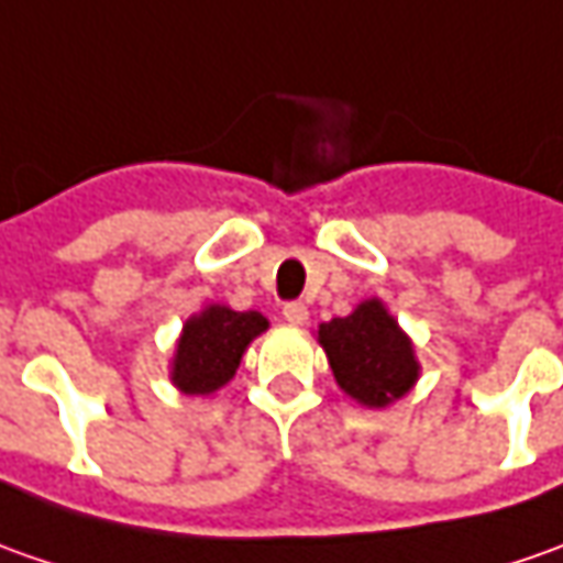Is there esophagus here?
<instances>
[{
  "label": "esophagus",
  "instance_id": "esophagus-1",
  "mask_svg": "<svg viewBox=\"0 0 563 563\" xmlns=\"http://www.w3.org/2000/svg\"><path fill=\"white\" fill-rule=\"evenodd\" d=\"M283 317H286V323H292V327H305V323H308V308H305L301 301H286V305H283Z\"/></svg>",
  "mask_w": 563,
  "mask_h": 563
}]
</instances>
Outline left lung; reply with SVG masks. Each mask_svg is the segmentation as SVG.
Segmentation results:
<instances>
[{"instance_id": "obj_1", "label": "left lung", "mask_w": 563, "mask_h": 563, "mask_svg": "<svg viewBox=\"0 0 563 563\" xmlns=\"http://www.w3.org/2000/svg\"><path fill=\"white\" fill-rule=\"evenodd\" d=\"M317 335L342 391L366 407H385L404 397L419 376L410 339L376 298L347 317H332Z\"/></svg>"}]
</instances>
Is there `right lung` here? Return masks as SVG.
Masks as SVG:
<instances>
[{"instance_id": "right-lung-1", "label": "right lung", "mask_w": 563, "mask_h": 563, "mask_svg": "<svg viewBox=\"0 0 563 563\" xmlns=\"http://www.w3.org/2000/svg\"><path fill=\"white\" fill-rule=\"evenodd\" d=\"M265 330L267 320L258 311L206 308L200 317L187 320L172 363V382L185 394L218 391L233 378L246 345Z\"/></svg>"}]
</instances>
